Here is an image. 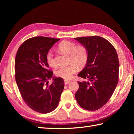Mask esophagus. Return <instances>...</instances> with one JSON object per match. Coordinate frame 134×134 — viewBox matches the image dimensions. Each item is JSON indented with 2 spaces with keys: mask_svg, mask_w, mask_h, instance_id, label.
<instances>
[{
  "mask_svg": "<svg viewBox=\"0 0 134 134\" xmlns=\"http://www.w3.org/2000/svg\"><path fill=\"white\" fill-rule=\"evenodd\" d=\"M70 83V81L69 80H64V84L65 85H68Z\"/></svg>",
  "mask_w": 134,
  "mask_h": 134,
  "instance_id": "34e87169",
  "label": "esophagus"
}]
</instances>
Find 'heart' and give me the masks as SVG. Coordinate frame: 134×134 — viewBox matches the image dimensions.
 Listing matches in <instances>:
<instances>
[{"instance_id": "obj_1", "label": "heart", "mask_w": 134, "mask_h": 134, "mask_svg": "<svg viewBox=\"0 0 134 134\" xmlns=\"http://www.w3.org/2000/svg\"><path fill=\"white\" fill-rule=\"evenodd\" d=\"M59 49L62 52L70 55V65L66 67H60L56 71L58 77L70 79L77 71V67H83L86 64L88 59V52L86 48L83 45L76 46L75 43L69 41H63L59 44ZM46 59L48 64L51 67L56 66V63L52 51H48Z\"/></svg>"}]
</instances>
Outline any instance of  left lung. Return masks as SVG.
I'll use <instances>...</instances> for the list:
<instances>
[{"mask_svg":"<svg viewBox=\"0 0 134 134\" xmlns=\"http://www.w3.org/2000/svg\"><path fill=\"white\" fill-rule=\"evenodd\" d=\"M86 48L88 59L78 76L88 81L78 82L75 93L78 104L85 109L96 110L109 101L119 81V62L114 47L99 36L74 38Z\"/></svg>","mask_w":134,"mask_h":134,"instance_id":"left-lung-1","label":"left lung"}]
</instances>
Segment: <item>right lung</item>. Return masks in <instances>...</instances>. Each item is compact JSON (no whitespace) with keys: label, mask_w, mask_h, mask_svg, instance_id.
Masks as SVG:
<instances>
[{"label":"right lung","mask_w":134,"mask_h":134,"mask_svg":"<svg viewBox=\"0 0 134 134\" xmlns=\"http://www.w3.org/2000/svg\"><path fill=\"white\" fill-rule=\"evenodd\" d=\"M59 38L35 37L25 41L17 51L15 78L25 102L41 113L52 112L58 107L64 89L63 79L53 76L46 56ZM54 81L51 85L47 80Z\"/></svg>","instance_id":"add662e5"}]
</instances>
